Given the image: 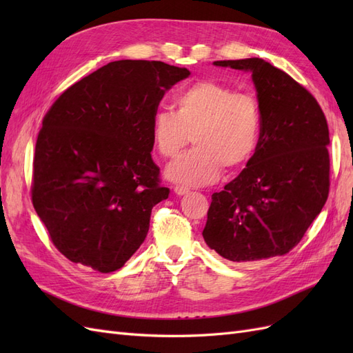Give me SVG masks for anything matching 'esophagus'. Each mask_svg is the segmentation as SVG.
I'll return each mask as SVG.
<instances>
[{
	"mask_svg": "<svg viewBox=\"0 0 353 353\" xmlns=\"http://www.w3.org/2000/svg\"><path fill=\"white\" fill-rule=\"evenodd\" d=\"M174 191H175V194H178V196H184V194H187L188 193V188H185V187H179V185H176L175 188H174Z\"/></svg>",
	"mask_w": 353,
	"mask_h": 353,
	"instance_id": "34e87169",
	"label": "esophagus"
}]
</instances>
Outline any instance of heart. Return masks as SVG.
<instances>
[{
  "instance_id": "heart-1",
  "label": "heart",
  "mask_w": 353,
  "mask_h": 353,
  "mask_svg": "<svg viewBox=\"0 0 353 353\" xmlns=\"http://www.w3.org/2000/svg\"><path fill=\"white\" fill-rule=\"evenodd\" d=\"M175 113L163 110L153 117L152 138L163 157H175L166 176L175 184L200 187L215 181L222 168L232 172L253 156L259 141L261 110L252 95L223 83L199 81L174 97Z\"/></svg>"
}]
</instances>
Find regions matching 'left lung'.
<instances>
[{
  "mask_svg": "<svg viewBox=\"0 0 353 353\" xmlns=\"http://www.w3.org/2000/svg\"><path fill=\"white\" fill-rule=\"evenodd\" d=\"M252 72L259 141L240 175L212 194L203 239L232 262L283 256L305 236L330 190L328 125L314 95L262 59L219 60Z\"/></svg>",
  "mask_w": 353,
  "mask_h": 353,
  "instance_id": "obj_1",
  "label": "left lung"
}]
</instances>
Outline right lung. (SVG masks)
<instances>
[{"label": "right lung", "mask_w": 353, "mask_h": 353, "mask_svg": "<svg viewBox=\"0 0 353 353\" xmlns=\"http://www.w3.org/2000/svg\"><path fill=\"white\" fill-rule=\"evenodd\" d=\"M185 68L112 61L74 82L42 119L32 203L56 249L103 274L143 244L152 209L168 199L154 165L152 123Z\"/></svg>", "instance_id": "1"}]
</instances>
